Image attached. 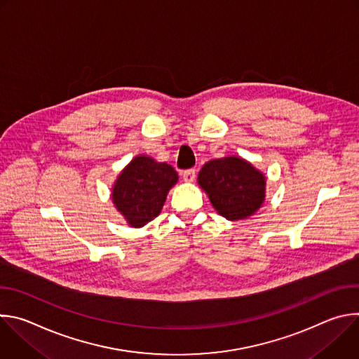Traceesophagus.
Returning <instances> with one entry per match:
<instances>
[{"label":"esophagus","mask_w":359,"mask_h":359,"mask_svg":"<svg viewBox=\"0 0 359 359\" xmlns=\"http://www.w3.org/2000/svg\"><path fill=\"white\" fill-rule=\"evenodd\" d=\"M183 179L189 183H191L194 179H196V169H187V170H183Z\"/></svg>","instance_id":"34e87169"}]
</instances>
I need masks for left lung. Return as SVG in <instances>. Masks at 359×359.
Returning a JSON list of instances; mask_svg holds the SVG:
<instances>
[{
  "instance_id": "8db88e82",
  "label": "left lung",
  "mask_w": 359,
  "mask_h": 359,
  "mask_svg": "<svg viewBox=\"0 0 359 359\" xmlns=\"http://www.w3.org/2000/svg\"><path fill=\"white\" fill-rule=\"evenodd\" d=\"M215 209L229 220H241L262 208L266 177L240 158L210 161L198 173Z\"/></svg>"
}]
</instances>
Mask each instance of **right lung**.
<instances>
[{
	"mask_svg": "<svg viewBox=\"0 0 359 359\" xmlns=\"http://www.w3.org/2000/svg\"><path fill=\"white\" fill-rule=\"evenodd\" d=\"M176 182L177 173L170 165L137 156L119 175L112 198L132 227H142L161 213Z\"/></svg>",
	"mask_w": 359,
	"mask_h": 359,
	"instance_id": "1",
	"label": "right lung"
}]
</instances>
